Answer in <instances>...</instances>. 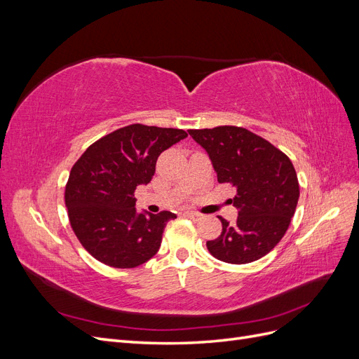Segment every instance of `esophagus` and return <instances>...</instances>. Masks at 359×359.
I'll return each instance as SVG.
<instances>
[{
    "label": "esophagus",
    "mask_w": 359,
    "mask_h": 359,
    "mask_svg": "<svg viewBox=\"0 0 359 359\" xmlns=\"http://www.w3.org/2000/svg\"><path fill=\"white\" fill-rule=\"evenodd\" d=\"M186 215L189 217V219H191L193 222H199V220L203 219V214L196 212V211H186Z\"/></svg>",
    "instance_id": "1"
}]
</instances>
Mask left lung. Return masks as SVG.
I'll return each mask as SVG.
<instances>
[{
    "instance_id": "8db88e82",
    "label": "left lung",
    "mask_w": 359,
    "mask_h": 359,
    "mask_svg": "<svg viewBox=\"0 0 359 359\" xmlns=\"http://www.w3.org/2000/svg\"><path fill=\"white\" fill-rule=\"evenodd\" d=\"M205 148L220 184H232V201L238 210L233 224L222 219V233L206 248L222 262L243 265L255 262L273 250L285 236L297 210L299 184L290 158L243 127L220 126L189 130Z\"/></svg>"
}]
</instances>
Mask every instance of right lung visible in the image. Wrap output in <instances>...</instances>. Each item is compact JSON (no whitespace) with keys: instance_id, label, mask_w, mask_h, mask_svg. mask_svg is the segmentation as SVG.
<instances>
[{"instance_id":"right-lung-1","label":"right lung","mask_w":359,"mask_h":359,"mask_svg":"<svg viewBox=\"0 0 359 359\" xmlns=\"http://www.w3.org/2000/svg\"><path fill=\"white\" fill-rule=\"evenodd\" d=\"M187 133L132 124L95 140L74 163L66 184L70 226L94 259L112 268H136L160 248L170 211L136 212L135 190L154 177L163 151Z\"/></svg>"}]
</instances>
